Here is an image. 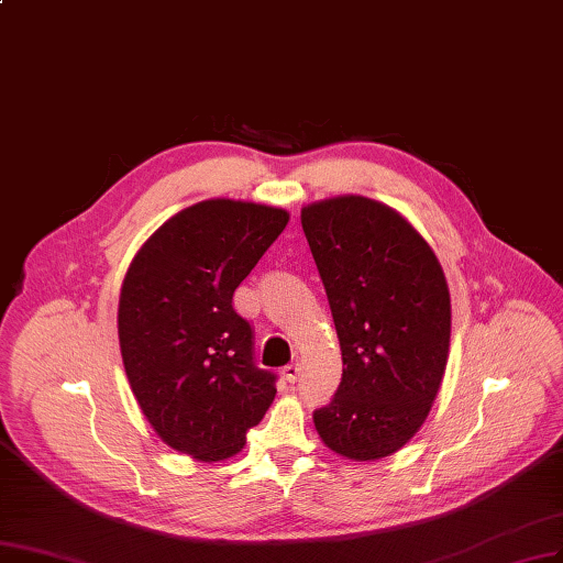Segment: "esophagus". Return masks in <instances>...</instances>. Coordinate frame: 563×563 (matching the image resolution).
<instances>
[{
  "instance_id": "obj_1",
  "label": "esophagus",
  "mask_w": 563,
  "mask_h": 563,
  "mask_svg": "<svg viewBox=\"0 0 563 563\" xmlns=\"http://www.w3.org/2000/svg\"><path fill=\"white\" fill-rule=\"evenodd\" d=\"M299 372H301L299 365H287V367L283 369V376H285V380H289V384H295V380L299 378Z\"/></svg>"
}]
</instances>
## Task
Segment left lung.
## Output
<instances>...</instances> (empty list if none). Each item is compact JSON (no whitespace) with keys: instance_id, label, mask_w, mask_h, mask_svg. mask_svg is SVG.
Listing matches in <instances>:
<instances>
[{"instance_id":"obj_1","label":"left lung","mask_w":563,"mask_h":563,"mask_svg":"<svg viewBox=\"0 0 563 563\" xmlns=\"http://www.w3.org/2000/svg\"><path fill=\"white\" fill-rule=\"evenodd\" d=\"M301 229L343 360L316 430L349 461L393 456L428 419L444 378L451 297L442 264L407 217L367 196L308 203Z\"/></svg>"}]
</instances>
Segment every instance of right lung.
<instances>
[{"mask_svg": "<svg viewBox=\"0 0 563 563\" xmlns=\"http://www.w3.org/2000/svg\"><path fill=\"white\" fill-rule=\"evenodd\" d=\"M289 222L283 208L208 198L163 222L125 271L119 346L131 390L170 449L212 463L235 456L276 397L252 362L233 292Z\"/></svg>", "mask_w": 563, "mask_h": 563, "instance_id": "1", "label": "right lung"}]
</instances>
